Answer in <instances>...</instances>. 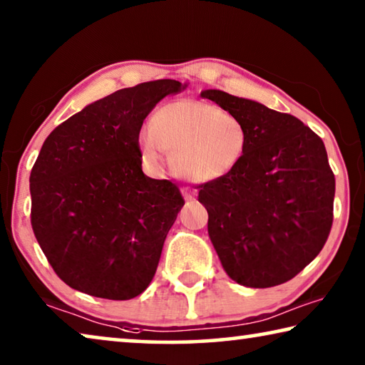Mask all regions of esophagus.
<instances>
[{
  "instance_id": "1",
  "label": "esophagus",
  "mask_w": 365,
  "mask_h": 365,
  "mask_svg": "<svg viewBox=\"0 0 365 365\" xmlns=\"http://www.w3.org/2000/svg\"><path fill=\"white\" fill-rule=\"evenodd\" d=\"M182 193H183V198L187 200V201H192V200H195V195H196V192L193 188H183L182 190Z\"/></svg>"
}]
</instances>
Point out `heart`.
<instances>
[{
    "label": "heart",
    "instance_id": "1",
    "mask_svg": "<svg viewBox=\"0 0 365 365\" xmlns=\"http://www.w3.org/2000/svg\"><path fill=\"white\" fill-rule=\"evenodd\" d=\"M248 133L229 110L198 99H177L154 110L140 131L144 164L154 172L172 153V169L195 182L227 177L245 158Z\"/></svg>",
    "mask_w": 365,
    "mask_h": 365
}]
</instances>
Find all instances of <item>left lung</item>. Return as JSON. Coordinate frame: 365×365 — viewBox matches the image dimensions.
Wrapping results in <instances>:
<instances>
[{"label": "left lung", "mask_w": 365, "mask_h": 365, "mask_svg": "<svg viewBox=\"0 0 365 365\" xmlns=\"http://www.w3.org/2000/svg\"><path fill=\"white\" fill-rule=\"evenodd\" d=\"M201 97L237 115L248 133L244 160L203 183L207 234L230 279L273 287L299 274L333 224L334 173L322 138L289 113L217 89Z\"/></svg>", "instance_id": "8db88e82"}]
</instances>
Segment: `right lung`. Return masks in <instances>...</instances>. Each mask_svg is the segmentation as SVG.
Wrapping results in <instances>:
<instances>
[{
  "label": "right lung",
  "instance_id": "right-lung-1",
  "mask_svg": "<svg viewBox=\"0 0 365 365\" xmlns=\"http://www.w3.org/2000/svg\"><path fill=\"white\" fill-rule=\"evenodd\" d=\"M187 86L141 83L96 101L45 140L31 172V222L63 282L128 300L149 286L185 201L170 180L144 175L140 131L167 96Z\"/></svg>",
  "mask_w": 365,
  "mask_h": 365
}]
</instances>
